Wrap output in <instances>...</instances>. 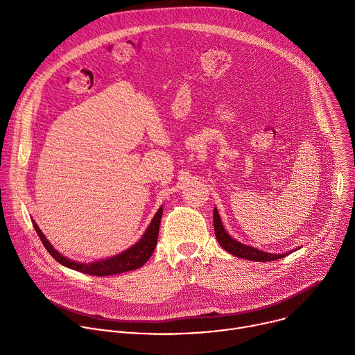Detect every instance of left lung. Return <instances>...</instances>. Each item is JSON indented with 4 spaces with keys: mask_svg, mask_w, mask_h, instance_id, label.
<instances>
[{
    "mask_svg": "<svg viewBox=\"0 0 355 355\" xmlns=\"http://www.w3.org/2000/svg\"><path fill=\"white\" fill-rule=\"evenodd\" d=\"M214 227H215V236H216V240L219 241V244L226 251H229L230 254H233L239 259H245V260H250V261L267 263V261H274V260L284 259L285 256H288L292 252V251H288V252H282V254H272V252H266V251H261V250L254 248L251 245H245V244L234 240L226 232V229L223 227L219 212H218L216 208L214 209Z\"/></svg>",
    "mask_w": 355,
    "mask_h": 355,
    "instance_id": "obj_1",
    "label": "left lung"
}]
</instances>
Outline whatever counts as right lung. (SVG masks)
Masks as SVG:
<instances>
[{
  "mask_svg": "<svg viewBox=\"0 0 355 355\" xmlns=\"http://www.w3.org/2000/svg\"><path fill=\"white\" fill-rule=\"evenodd\" d=\"M162 215H163V208H160L157 211L153 220L150 222L147 230L144 232L143 237L136 244H133L130 248L125 250L123 252H121V254L114 256L111 259L99 260V261L88 263V264L77 263V261H73V260L62 256L60 252L58 250H55V247L49 243V240L42 233V230L39 229L36 222L32 220V223H33V227H35L39 239L42 240L46 250L49 251V254L52 256L58 263H60L62 266H64L67 268H71V270H76V271H80V272H84L88 275L105 277V275H115V274L128 272V271L140 268L150 259V256L153 254V251L157 244Z\"/></svg>",
  "mask_w": 355,
  "mask_h": 355,
  "instance_id": "right-lung-1",
  "label": "right lung"
}]
</instances>
